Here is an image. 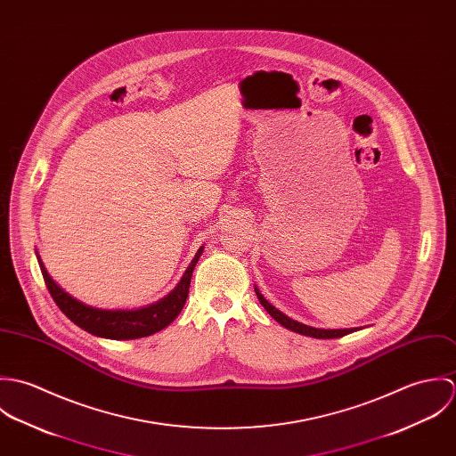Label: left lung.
Wrapping results in <instances>:
<instances>
[{"instance_id": "left-lung-1", "label": "left lung", "mask_w": 456, "mask_h": 456, "mask_svg": "<svg viewBox=\"0 0 456 456\" xmlns=\"http://www.w3.org/2000/svg\"><path fill=\"white\" fill-rule=\"evenodd\" d=\"M256 295H258V300H260L261 305L266 309V313L284 328L295 331V333H300V335H307V337H314V338H337V337H344L351 331H354V328H344V330H323V328H313V326L302 325L291 318H288L286 314H282L281 311H277L272 304H268L265 300V297L258 291V288H255Z\"/></svg>"}]
</instances>
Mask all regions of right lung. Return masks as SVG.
Segmentation results:
<instances>
[{
  "label": "right lung",
  "instance_id": "add662e5",
  "mask_svg": "<svg viewBox=\"0 0 456 456\" xmlns=\"http://www.w3.org/2000/svg\"><path fill=\"white\" fill-rule=\"evenodd\" d=\"M203 248L198 249L195 258L188 270L184 272L181 282L175 286V289L165 297L163 300L143 307L136 311H105V309H94L89 307L77 298L69 297L66 291H63L53 277L47 273L44 263L38 256L40 270L44 275V281L47 284V289L56 302V305L61 309L69 322L75 325L80 326L82 330L96 335V337H105V338H114V340H130V338H140L152 335L165 326L170 325L179 313L183 311L188 293H190V284H191V275L195 268L196 261L200 258Z\"/></svg>",
  "mask_w": 456,
  "mask_h": 456
}]
</instances>
